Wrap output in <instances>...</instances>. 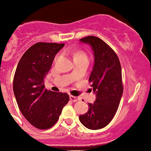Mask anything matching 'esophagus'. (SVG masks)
Listing matches in <instances>:
<instances>
[{"label": "esophagus", "mask_w": 151, "mask_h": 151, "mask_svg": "<svg viewBox=\"0 0 151 151\" xmlns=\"http://www.w3.org/2000/svg\"><path fill=\"white\" fill-rule=\"evenodd\" d=\"M69 98H70V100L73 101V102H77L78 101V99L76 96H70Z\"/></svg>", "instance_id": "obj_1"}]
</instances>
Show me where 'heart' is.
Returning a JSON list of instances; mask_svg holds the SVG:
<instances>
[{"instance_id":"1","label":"heart","mask_w":151,"mask_h":151,"mask_svg":"<svg viewBox=\"0 0 151 151\" xmlns=\"http://www.w3.org/2000/svg\"><path fill=\"white\" fill-rule=\"evenodd\" d=\"M87 58V55L83 51H78L74 54V58Z\"/></svg>"}]
</instances>
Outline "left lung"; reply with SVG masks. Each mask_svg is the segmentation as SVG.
I'll list each match as a JSON object with an SVG mask.
<instances>
[{"mask_svg": "<svg viewBox=\"0 0 151 151\" xmlns=\"http://www.w3.org/2000/svg\"><path fill=\"white\" fill-rule=\"evenodd\" d=\"M89 44L94 55V65L89 81L96 93L94 103H89V110L79 116L83 126L90 129L105 127L117 111L123 92L122 70L119 58L105 42L95 36L81 38Z\"/></svg>", "mask_w": 151, "mask_h": 151, "instance_id": "obj_1", "label": "left lung"}]
</instances>
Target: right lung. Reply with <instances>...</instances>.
Wrapping results in <instances>:
<instances>
[{
  "label": "right lung",
  "instance_id": "obj_1",
  "mask_svg": "<svg viewBox=\"0 0 151 151\" xmlns=\"http://www.w3.org/2000/svg\"><path fill=\"white\" fill-rule=\"evenodd\" d=\"M64 45L36 43L24 53L16 68L13 90L17 105L25 119L38 129L53 127L69 100L68 94L47 90L44 84L55 56Z\"/></svg>",
  "mask_w": 151,
  "mask_h": 151
}]
</instances>
